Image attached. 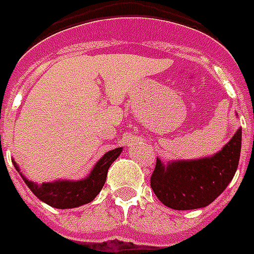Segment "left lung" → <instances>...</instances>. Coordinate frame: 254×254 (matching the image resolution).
I'll use <instances>...</instances> for the list:
<instances>
[{
	"label": "left lung",
	"instance_id": "left-lung-1",
	"mask_svg": "<svg viewBox=\"0 0 254 254\" xmlns=\"http://www.w3.org/2000/svg\"><path fill=\"white\" fill-rule=\"evenodd\" d=\"M241 151V127L211 157L177 159L166 165L157 158L150 186L169 208H203L220 195L235 177Z\"/></svg>",
	"mask_w": 254,
	"mask_h": 254
}]
</instances>
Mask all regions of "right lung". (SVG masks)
I'll use <instances>...</instances> for the list:
<instances>
[{"label": "right lung", "mask_w": 254, "mask_h": 254, "mask_svg": "<svg viewBox=\"0 0 254 254\" xmlns=\"http://www.w3.org/2000/svg\"><path fill=\"white\" fill-rule=\"evenodd\" d=\"M121 151H123V147H116L113 150L107 151L96 162V165L89 171L87 177L80 179V181H69V179L61 181V179H58V181L54 182L35 183L33 181H29L21 173V169L14 159H11V161H13L15 170L27 185V187L33 191L34 195L39 200L51 205L54 208L67 209L76 208V207L84 205L87 203H91L97 196V193L101 191L104 183L107 181L108 170H109L112 163L119 158Z\"/></svg>", "instance_id": "obj_1"}]
</instances>
